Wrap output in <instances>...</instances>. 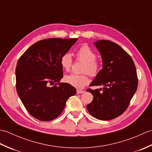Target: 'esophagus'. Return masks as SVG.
<instances>
[{
    "instance_id": "obj_1",
    "label": "esophagus",
    "mask_w": 152,
    "mask_h": 152,
    "mask_svg": "<svg viewBox=\"0 0 152 152\" xmlns=\"http://www.w3.org/2000/svg\"><path fill=\"white\" fill-rule=\"evenodd\" d=\"M77 93L78 94H82V93H83L85 91H83V90H80V89H77Z\"/></svg>"
}]
</instances>
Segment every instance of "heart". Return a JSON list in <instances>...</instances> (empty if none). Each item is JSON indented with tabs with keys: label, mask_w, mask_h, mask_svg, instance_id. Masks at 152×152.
<instances>
[{
	"label": "heart",
	"mask_w": 152,
	"mask_h": 152,
	"mask_svg": "<svg viewBox=\"0 0 152 152\" xmlns=\"http://www.w3.org/2000/svg\"><path fill=\"white\" fill-rule=\"evenodd\" d=\"M77 59L84 63L82 67L83 72L81 74H70L66 75L64 81L76 88H82L89 82L88 72L91 76H96L99 72L101 65L96 60V53L88 45H83L76 51ZM60 64L63 69L69 71L72 64V56L69 53H64L60 59Z\"/></svg>",
	"instance_id": "heart-1"
}]
</instances>
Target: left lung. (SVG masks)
<instances>
[{
  "label": "left lung",
  "instance_id": "1",
  "mask_svg": "<svg viewBox=\"0 0 152 152\" xmlns=\"http://www.w3.org/2000/svg\"><path fill=\"white\" fill-rule=\"evenodd\" d=\"M102 59V69L96 74L90 86L104 88L91 89L93 101L87 109L100 120H110L121 115L136 92L138 77L131 57L118 44L110 40L94 43Z\"/></svg>",
  "mask_w": 152,
  "mask_h": 152
}]
</instances>
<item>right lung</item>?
Wrapping results in <instances>:
<instances>
[{
	"label": "right lung",
	"instance_id": "1",
	"mask_svg": "<svg viewBox=\"0 0 152 152\" xmlns=\"http://www.w3.org/2000/svg\"><path fill=\"white\" fill-rule=\"evenodd\" d=\"M76 40L77 38L40 40L28 48L18 61L16 90L28 112L38 120L48 121L57 118L68 99L76 94L73 86L60 83L63 77L60 59Z\"/></svg>",
	"mask_w": 152,
	"mask_h": 152
}]
</instances>
